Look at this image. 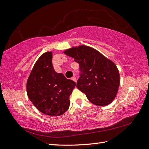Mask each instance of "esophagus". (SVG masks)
<instances>
[{
	"label": "esophagus",
	"instance_id": "34e87169",
	"mask_svg": "<svg viewBox=\"0 0 149 149\" xmlns=\"http://www.w3.org/2000/svg\"><path fill=\"white\" fill-rule=\"evenodd\" d=\"M72 79L73 80V81H74L75 82H76L77 81V78L75 77H72Z\"/></svg>",
	"mask_w": 149,
	"mask_h": 149
}]
</instances>
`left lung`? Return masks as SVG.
Segmentation results:
<instances>
[{
  "instance_id": "left-lung-1",
  "label": "left lung",
  "mask_w": 149,
  "mask_h": 149,
  "mask_svg": "<svg viewBox=\"0 0 149 149\" xmlns=\"http://www.w3.org/2000/svg\"><path fill=\"white\" fill-rule=\"evenodd\" d=\"M64 53L79 63L80 77L77 88L96 105L111 103L120 83L119 70L115 63L100 52L86 46L68 49Z\"/></svg>"
}]
</instances>
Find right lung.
Here are the masks:
<instances>
[{"label": "right lung", "instance_id": "1", "mask_svg": "<svg viewBox=\"0 0 149 149\" xmlns=\"http://www.w3.org/2000/svg\"><path fill=\"white\" fill-rule=\"evenodd\" d=\"M75 82L57 73L52 65V52L39 58L32 70L26 84L28 98L40 111L50 116H59L70 107V95Z\"/></svg>", "mask_w": 149, "mask_h": 149}]
</instances>
